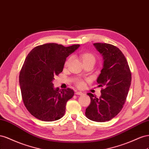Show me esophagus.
Masks as SVG:
<instances>
[{
    "label": "esophagus",
    "instance_id": "obj_1",
    "mask_svg": "<svg viewBox=\"0 0 149 149\" xmlns=\"http://www.w3.org/2000/svg\"><path fill=\"white\" fill-rule=\"evenodd\" d=\"M75 94L76 95H82L84 93L82 92H79V91H76L75 92Z\"/></svg>",
    "mask_w": 149,
    "mask_h": 149
}]
</instances>
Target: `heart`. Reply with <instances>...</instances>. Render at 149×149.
Returning <instances> with one entry per match:
<instances>
[{
    "label": "heart",
    "mask_w": 149,
    "mask_h": 149,
    "mask_svg": "<svg viewBox=\"0 0 149 149\" xmlns=\"http://www.w3.org/2000/svg\"><path fill=\"white\" fill-rule=\"evenodd\" d=\"M81 58L84 63L87 62H90V61L95 62V57L94 56V55L90 52H84L83 54H82ZM70 61V58L68 59L65 62V65H67L69 64ZM76 84H77V86L79 87H82L84 86V82L82 80H77V81H76Z\"/></svg>",
    "instance_id": "heart-1"
}]
</instances>
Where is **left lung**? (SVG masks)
Returning <instances> with one entry per match:
<instances>
[{
  "label": "left lung",
  "mask_w": 149,
  "mask_h": 149,
  "mask_svg": "<svg viewBox=\"0 0 149 149\" xmlns=\"http://www.w3.org/2000/svg\"><path fill=\"white\" fill-rule=\"evenodd\" d=\"M93 45L104 59L97 80L99 87L103 88L99 98L87 93L91 104L86 109V116L91 120L104 122L111 120L122 109L131 84V72L125 57L117 47L106 43Z\"/></svg>",
  "instance_id": "1"
}]
</instances>
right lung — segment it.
<instances>
[{"mask_svg": "<svg viewBox=\"0 0 149 149\" xmlns=\"http://www.w3.org/2000/svg\"><path fill=\"white\" fill-rule=\"evenodd\" d=\"M79 46L45 44L36 47L27 55L20 72L19 84L25 107L37 119L52 122L64 115L67 102L74 92L69 88H55L52 82L54 76L62 72L66 58Z\"/></svg>", "mask_w": 149, "mask_h": 149, "instance_id": "1", "label": "right lung"}]
</instances>
